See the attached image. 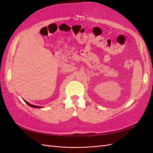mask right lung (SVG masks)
Wrapping results in <instances>:
<instances>
[{
  "label": "right lung",
  "instance_id": "add662e5",
  "mask_svg": "<svg viewBox=\"0 0 153 153\" xmlns=\"http://www.w3.org/2000/svg\"><path fill=\"white\" fill-rule=\"evenodd\" d=\"M24 100V99H23ZM24 101H25V102L29 106H31V107H32V108H42V106H36V105H32V104H30V103H28L27 102V101H26L25 100H24Z\"/></svg>",
  "mask_w": 153,
  "mask_h": 153
}]
</instances>
